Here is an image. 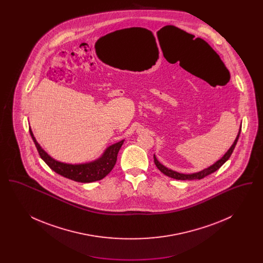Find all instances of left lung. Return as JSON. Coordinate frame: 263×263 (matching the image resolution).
<instances>
[{
    "instance_id": "left-lung-1",
    "label": "left lung",
    "mask_w": 263,
    "mask_h": 263,
    "mask_svg": "<svg viewBox=\"0 0 263 263\" xmlns=\"http://www.w3.org/2000/svg\"><path fill=\"white\" fill-rule=\"evenodd\" d=\"M239 134H240V129H239V131H238V136L236 138L234 144L232 145V147L230 148V150L226 153L225 155H224V157H223L221 160H219L217 163H214L210 167H208V168H206V170H203V171H201L199 173H196V174L184 175V174H179V173H176V172H174V171H172V170H168L167 167L163 166L162 163H159V161L157 160V158H156L155 156H154V162H155L156 166L163 173V175H165L166 176H168V177H172V178H175V179H178V180L202 179V178L206 177L207 175H211L213 173H215L217 170H219V168L230 159V157L232 156V154H233V152H234V149H235V147H236V145H237V143H238Z\"/></svg>"
}]
</instances>
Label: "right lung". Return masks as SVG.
<instances>
[{
    "instance_id": "obj_1",
    "label": "right lung",
    "mask_w": 263,
    "mask_h": 263,
    "mask_svg": "<svg viewBox=\"0 0 263 263\" xmlns=\"http://www.w3.org/2000/svg\"><path fill=\"white\" fill-rule=\"evenodd\" d=\"M29 132L35 144V147L37 149L40 158L47 163V165L52 171H54L58 175H62L64 177H67L69 179H72L78 182H84V183L100 180L112 171L113 166L115 165L117 161V154L124 142L122 140L112 146L108 147L104 152L103 156L98 161L88 163H82V164H69V163H60L53 160L50 156H48L47 153L39 146L30 128H29Z\"/></svg>"
}]
</instances>
